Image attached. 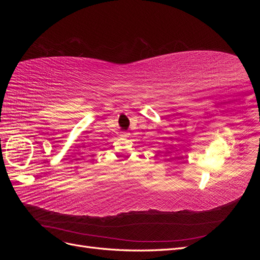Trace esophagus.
Instances as JSON below:
<instances>
[{
	"instance_id": "1",
	"label": "esophagus",
	"mask_w": 260,
	"mask_h": 260,
	"mask_svg": "<svg viewBox=\"0 0 260 260\" xmlns=\"http://www.w3.org/2000/svg\"><path fill=\"white\" fill-rule=\"evenodd\" d=\"M129 135H130L129 132H127V131H123V132H121L120 137H122V138H127V137H129Z\"/></svg>"
}]
</instances>
